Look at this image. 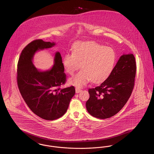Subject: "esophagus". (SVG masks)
<instances>
[{
  "label": "esophagus",
  "mask_w": 154,
  "mask_h": 154,
  "mask_svg": "<svg viewBox=\"0 0 154 154\" xmlns=\"http://www.w3.org/2000/svg\"><path fill=\"white\" fill-rule=\"evenodd\" d=\"M81 91V89L79 88H75V93L79 94Z\"/></svg>",
  "instance_id": "obj_1"
}]
</instances>
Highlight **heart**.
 <instances>
[{
  "instance_id": "1",
  "label": "heart",
  "mask_w": 154,
  "mask_h": 154,
  "mask_svg": "<svg viewBox=\"0 0 154 154\" xmlns=\"http://www.w3.org/2000/svg\"><path fill=\"white\" fill-rule=\"evenodd\" d=\"M116 60V54L111 47L95 42H79L74 45L72 54L67 53L62 59L66 72L73 74L81 66L79 72L69 79L70 85L82 87L90 81L99 83L111 73Z\"/></svg>"
}]
</instances>
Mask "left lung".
Returning <instances> with one entry per match:
<instances>
[{"label": "left lung", "mask_w": 154, "mask_h": 154, "mask_svg": "<svg viewBox=\"0 0 154 154\" xmlns=\"http://www.w3.org/2000/svg\"><path fill=\"white\" fill-rule=\"evenodd\" d=\"M136 72L132 54H123L108 78L95 88L89 89V99L85 106L93 117L106 119L122 109L131 95Z\"/></svg>", "instance_id": "8db88e82"}]
</instances>
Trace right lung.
Segmentation results:
<instances>
[{
  "mask_svg": "<svg viewBox=\"0 0 154 154\" xmlns=\"http://www.w3.org/2000/svg\"><path fill=\"white\" fill-rule=\"evenodd\" d=\"M55 42L36 40L22 50L17 66V83L24 101L37 116L45 120H54L63 116L75 94L73 86L60 89L66 81L62 57L55 53L54 65L41 70L33 64L37 52L50 48Z\"/></svg>",
  "mask_w": 154,
  "mask_h": 154,
  "instance_id": "add662e5",
  "label": "right lung"
}]
</instances>
